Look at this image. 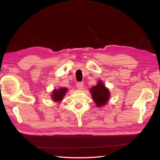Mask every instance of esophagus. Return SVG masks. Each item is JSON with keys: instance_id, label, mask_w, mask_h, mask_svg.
Returning a JSON list of instances; mask_svg holds the SVG:
<instances>
[{"instance_id": "esophagus-1", "label": "esophagus", "mask_w": 160, "mask_h": 160, "mask_svg": "<svg viewBox=\"0 0 160 160\" xmlns=\"http://www.w3.org/2000/svg\"><path fill=\"white\" fill-rule=\"evenodd\" d=\"M76 87L78 89H82L83 87H84V83L82 82H77L76 84Z\"/></svg>"}]
</instances>
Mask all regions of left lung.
Returning <instances> with one entry per match:
<instances>
[{"label": "left lung", "mask_w": 160, "mask_h": 160, "mask_svg": "<svg viewBox=\"0 0 160 160\" xmlns=\"http://www.w3.org/2000/svg\"><path fill=\"white\" fill-rule=\"evenodd\" d=\"M90 92L93 101L98 107L104 106L109 100V90L104 86L101 80L98 81L97 85L91 88Z\"/></svg>", "instance_id": "obj_1"}]
</instances>
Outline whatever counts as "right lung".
<instances>
[{"label":"right lung","instance_id":"obj_1","mask_svg":"<svg viewBox=\"0 0 160 160\" xmlns=\"http://www.w3.org/2000/svg\"><path fill=\"white\" fill-rule=\"evenodd\" d=\"M67 90V88H60L58 89H54L52 94V100L55 102H60L63 99Z\"/></svg>","mask_w":160,"mask_h":160}]
</instances>
